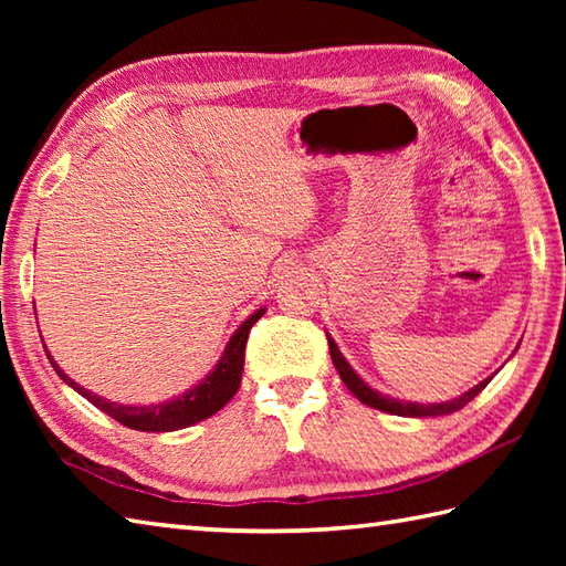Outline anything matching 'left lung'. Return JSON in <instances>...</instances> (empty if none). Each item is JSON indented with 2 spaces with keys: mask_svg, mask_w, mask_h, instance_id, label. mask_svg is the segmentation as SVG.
I'll return each mask as SVG.
<instances>
[{
  "mask_svg": "<svg viewBox=\"0 0 566 566\" xmlns=\"http://www.w3.org/2000/svg\"><path fill=\"white\" fill-rule=\"evenodd\" d=\"M328 335V333H326ZM328 347H331V359L335 369H338L340 379L345 381V387L350 389L359 401L377 408V411H384V413H394V416H406V418H430V416H448V413H454L460 411V408H464L469 401L474 399V396H479V391H482L486 384L491 381V377H486L484 381H479L476 387H472L469 391H464L462 396H457V399L452 401H442V403H416V401H399V399H391V396H384L379 394L377 389H371L369 384L357 375V371L350 367V363L343 357V353L338 350V345H335V340L328 335Z\"/></svg>",
  "mask_w": 566,
  "mask_h": 566,
  "instance_id": "1",
  "label": "left lung"
}]
</instances>
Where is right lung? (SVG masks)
I'll return each mask as SVG.
<instances>
[{
  "mask_svg": "<svg viewBox=\"0 0 566 566\" xmlns=\"http://www.w3.org/2000/svg\"><path fill=\"white\" fill-rule=\"evenodd\" d=\"M264 311L268 308H258L255 314H250L243 323H240L238 331L231 335V340L226 343V350H223L219 363H216V367L197 384V387H191L182 396H175V399L163 401V403L134 406V403H116V401L104 399V396L84 389L75 379H70L65 371L57 367L53 355L48 353V347L45 345L43 347H45L48 359H51L53 369L57 371V377L63 379L67 387L82 394L90 403L97 406L99 411L112 416L114 420H118V423L126 428L143 430V432H170V430L189 428V426L199 423V420L213 416L216 411H221V408L233 399V394L240 387V377H243L248 333L264 316Z\"/></svg>",
  "mask_w": 566,
  "mask_h": 566,
  "instance_id": "add662e5",
  "label": "right lung"
}]
</instances>
